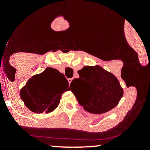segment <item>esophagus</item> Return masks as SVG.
Masks as SVG:
<instances>
[{"instance_id":"esophagus-1","label":"esophagus","mask_w":150,"mask_h":150,"mask_svg":"<svg viewBox=\"0 0 150 150\" xmlns=\"http://www.w3.org/2000/svg\"><path fill=\"white\" fill-rule=\"evenodd\" d=\"M72 80H73V79H72V78H68V82H69V84H70V82H72Z\"/></svg>"}]
</instances>
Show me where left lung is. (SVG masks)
<instances>
[{
    "label": "left lung",
    "mask_w": 150,
    "mask_h": 150,
    "mask_svg": "<svg viewBox=\"0 0 150 150\" xmlns=\"http://www.w3.org/2000/svg\"><path fill=\"white\" fill-rule=\"evenodd\" d=\"M77 73L80 77L72 81L70 90L85 111L101 114L118 104L123 97V90L112 73L99 65L85 66ZM74 86H79V93L71 89Z\"/></svg>",
    "instance_id": "1"
}]
</instances>
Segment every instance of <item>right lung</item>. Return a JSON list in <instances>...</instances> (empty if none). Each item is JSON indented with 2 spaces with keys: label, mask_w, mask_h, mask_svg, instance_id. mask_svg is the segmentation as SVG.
<instances>
[{
  "label": "right lung",
  "mask_w": 150,
  "mask_h": 150,
  "mask_svg": "<svg viewBox=\"0 0 150 150\" xmlns=\"http://www.w3.org/2000/svg\"><path fill=\"white\" fill-rule=\"evenodd\" d=\"M68 85L63 73L54 68H47L28 80L20 91V96L32 111L48 113L57 107L62 94L68 90Z\"/></svg>",
  "instance_id": "1"
}]
</instances>
